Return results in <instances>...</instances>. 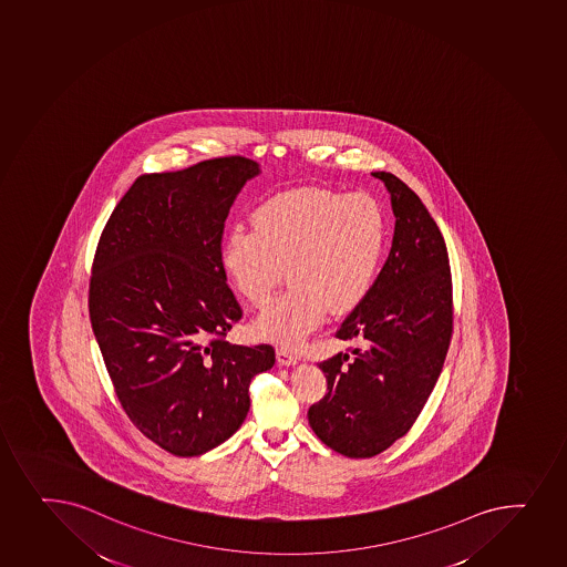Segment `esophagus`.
<instances>
[{"mask_svg":"<svg viewBox=\"0 0 567 567\" xmlns=\"http://www.w3.org/2000/svg\"><path fill=\"white\" fill-rule=\"evenodd\" d=\"M276 358H278V364L281 365H295L298 362V358L289 349H284V347L276 349Z\"/></svg>","mask_w":567,"mask_h":567,"instance_id":"esophagus-1","label":"esophagus"}]
</instances>
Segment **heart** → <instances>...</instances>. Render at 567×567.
Instances as JSON below:
<instances>
[{"instance_id":"obj_1","label":"heart","mask_w":567,"mask_h":567,"mask_svg":"<svg viewBox=\"0 0 567 567\" xmlns=\"http://www.w3.org/2000/svg\"><path fill=\"white\" fill-rule=\"evenodd\" d=\"M388 218L368 194L297 188L265 199L254 227H233L221 267L254 308L269 305L284 276L291 281L254 322L257 338L297 347L328 310H354L375 286L386 251Z\"/></svg>"}]
</instances>
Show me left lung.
<instances>
[{
    "label": "left lung",
    "mask_w": 567,
    "mask_h": 567,
    "mask_svg": "<svg viewBox=\"0 0 567 567\" xmlns=\"http://www.w3.org/2000/svg\"><path fill=\"white\" fill-rule=\"evenodd\" d=\"M371 175L390 192L394 240L370 295L336 332L358 346L319 364L328 392L308 411L316 435L351 460L373 457L411 430L441 375L453 330L441 229L403 181Z\"/></svg>",
    "instance_id": "obj_1"
}]
</instances>
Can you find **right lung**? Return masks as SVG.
Instances as JSON below:
<instances>
[{
  "label": "right lung",
  "mask_w": 567,
  "mask_h": 567,
  "mask_svg": "<svg viewBox=\"0 0 567 567\" xmlns=\"http://www.w3.org/2000/svg\"><path fill=\"white\" fill-rule=\"evenodd\" d=\"M259 164L203 161L134 181L102 229L90 317L126 416L177 457L209 452L250 411L270 346H233L240 310L221 267L224 221Z\"/></svg>",
  "instance_id": "add662e5"
}]
</instances>
